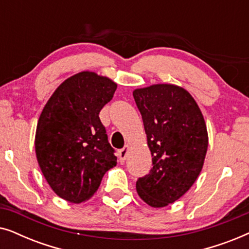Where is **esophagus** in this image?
Segmentation results:
<instances>
[{
	"instance_id": "1",
	"label": "esophagus",
	"mask_w": 249,
	"mask_h": 249,
	"mask_svg": "<svg viewBox=\"0 0 249 249\" xmlns=\"http://www.w3.org/2000/svg\"><path fill=\"white\" fill-rule=\"evenodd\" d=\"M128 151H129V145H125L124 148H121L120 151H119V160H120L121 163L124 162L125 158H127Z\"/></svg>"
}]
</instances>
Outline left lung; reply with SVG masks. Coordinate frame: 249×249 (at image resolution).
Returning a JSON list of instances; mask_svg holds the SVG:
<instances>
[{"label": "left lung", "instance_id": "1", "mask_svg": "<svg viewBox=\"0 0 249 249\" xmlns=\"http://www.w3.org/2000/svg\"><path fill=\"white\" fill-rule=\"evenodd\" d=\"M132 95L153 162L136 189L149 206H168L188 192L202 171L209 146L205 120L192 95L177 85H151Z\"/></svg>", "mask_w": 249, "mask_h": 249}]
</instances>
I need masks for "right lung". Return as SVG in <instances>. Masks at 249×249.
Here are the masks:
<instances>
[{
    "label": "right lung",
    "mask_w": 249,
    "mask_h": 249,
    "mask_svg": "<svg viewBox=\"0 0 249 249\" xmlns=\"http://www.w3.org/2000/svg\"><path fill=\"white\" fill-rule=\"evenodd\" d=\"M117 84L81 71L56 88L44 107L35 136L39 168L53 192L70 203L86 202L105 172L117 165L114 149L100 120Z\"/></svg>",
    "instance_id": "obj_1"
}]
</instances>
